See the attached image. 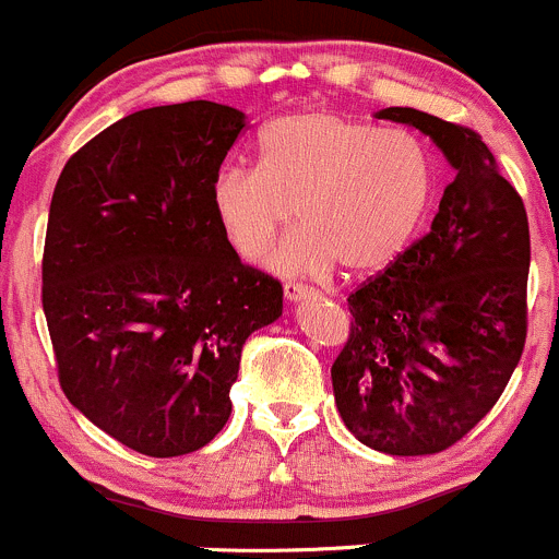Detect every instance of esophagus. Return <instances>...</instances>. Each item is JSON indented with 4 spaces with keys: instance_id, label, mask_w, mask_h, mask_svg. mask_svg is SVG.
Segmentation results:
<instances>
[{
    "instance_id": "obj_1",
    "label": "esophagus",
    "mask_w": 559,
    "mask_h": 559,
    "mask_svg": "<svg viewBox=\"0 0 559 559\" xmlns=\"http://www.w3.org/2000/svg\"><path fill=\"white\" fill-rule=\"evenodd\" d=\"M283 290H285V299L288 301H301V299H307V296L316 294V290L307 288V285H301V283H285Z\"/></svg>"
}]
</instances>
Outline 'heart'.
I'll use <instances>...</instances> for the list:
<instances>
[{"instance_id":"b5f03b06","label":"heart","mask_w":559,"mask_h":559,"mask_svg":"<svg viewBox=\"0 0 559 559\" xmlns=\"http://www.w3.org/2000/svg\"><path fill=\"white\" fill-rule=\"evenodd\" d=\"M433 164L406 131H381L329 109L285 115L260 136V167L227 164L211 205L227 243L258 260L299 214V233L271 254L283 274H376L403 254L428 214Z\"/></svg>"}]
</instances>
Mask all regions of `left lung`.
Returning a JSON list of instances; mask_svg holds the SVG:
<instances>
[{"instance_id":"1","label":"left lung","mask_w":559,"mask_h":559,"mask_svg":"<svg viewBox=\"0 0 559 559\" xmlns=\"http://www.w3.org/2000/svg\"><path fill=\"white\" fill-rule=\"evenodd\" d=\"M379 120L430 136L450 167L430 233L348 296L332 365L345 428L386 455L453 448L493 408L527 340L530 225L480 134L412 106Z\"/></svg>"}]
</instances>
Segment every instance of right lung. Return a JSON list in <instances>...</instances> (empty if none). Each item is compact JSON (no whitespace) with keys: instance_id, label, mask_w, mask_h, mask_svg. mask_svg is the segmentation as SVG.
<instances>
[{"instance_id":"right-lung-1","label":"right lung","mask_w":559,"mask_h":559,"mask_svg":"<svg viewBox=\"0 0 559 559\" xmlns=\"http://www.w3.org/2000/svg\"><path fill=\"white\" fill-rule=\"evenodd\" d=\"M247 126L214 100L111 123L62 167L44 247V312L60 386L93 425L151 459L225 428L249 334L283 285L241 263L211 183Z\"/></svg>"}]
</instances>
